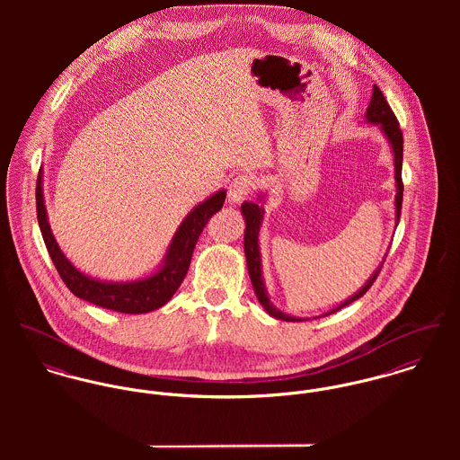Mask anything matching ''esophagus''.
<instances>
[{
  "label": "esophagus",
  "mask_w": 460,
  "mask_h": 460,
  "mask_svg": "<svg viewBox=\"0 0 460 460\" xmlns=\"http://www.w3.org/2000/svg\"><path fill=\"white\" fill-rule=\"evenodd\" d=\"M253 188H255L253 177H250V175L235 177L228 186V195H226L228 203H241L243 199H246L252 195Z\"/></svg>",
  "instance_id": "obj_1"
}]
</instances>
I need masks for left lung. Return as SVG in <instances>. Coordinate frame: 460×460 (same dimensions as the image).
I'll use <instances>...</instances> for the list:
<instances>
[{
	"instance_id": "1",
	"label": "left lung",
	"mask_w": 460,
	"mask_h": 460,
	"mask_svg": "<svg viewBox=\"0 0 460 460\" xmlns=\"http://www.w3.org/2000/svg\"><path fill=\"white\" fill-rule=\"evenodd\" d=\"M365 122L367 124H372V126H377L379 131L385 134L392 152H394V188H396V195H394V225H398V219H400V208H402V195H403V186H402V157H403V137H402V131H400V126H398V120L390 108V104L386 102L383 92L374 84V92H372V99H370V104L367 108V113H365ZM263 203H265V193L259 195V201H244L241 205V214L244 217V223H246V230H244V255H246V263H248V272H250V279H252V285H253V290H255V296L259 299V303L262 305L263 310L278 319V321H287V323H301V321H310V319H303V317H294V315H288V314H283L281 310H278L269 296H267V288H265V281H263L262 274V255H261V246H259V234H261V226H262L263 214ZM385 263H379V267L372 272V276L367 279V283L356 292L352 294L350 297H347L343 303H340L338 306H334L332 310H329L326 314L319 315V317H328L331 314L341 310L343 306L354 303L356 299H359L370 287L372 283L376 281L381 267ZM319 317H314V319H319Z\"/></svg>"
}]
</instances>
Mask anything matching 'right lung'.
<instances>
[{"label": "right lung", "instance_id": "1", "mask_svg": "<svg viewBox=\"0 0 460 460\" xmlns=\"http://www.w3.org/2000/svg\"><path fill=\"white\" fill-rule=\"evenodd\" d=\"M42 168L39 172L37 179V217L39 226L46 243V248L49 252V257L55 263L58 274L62 276L64 283L68 290L79 297L84 299L95 306L120 312V314H148L161 306H164L177 288L181 287L182 279L188 274L193 250L197 246L198 237L207 225V221L221 210L226 191L219 190L214 195L199 201L197 207L191 208V212L182 219L177 232L173 234L166 253L161 263L146 276H141L137 279L129 281H108L99 279L90 274H84L79 270L74 263L66 257V253L60 250L46 210V199H44V188H42Z\"/></svg>", "mask_w": 460, "mask_h": 460}]
</instances>
